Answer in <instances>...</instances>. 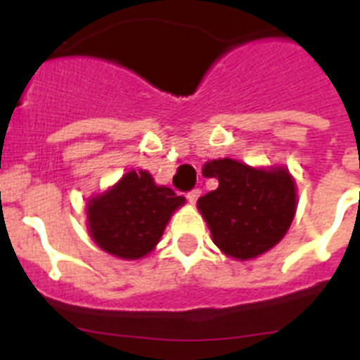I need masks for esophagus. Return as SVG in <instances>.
Masks as SVG:
<instances>
[{
    "label": "esophagus",
    "mask_w": 360,
    "mask_h": 360,
    "mask_svg": "<svg viewBox=\"0 0 360 360\" xmlns=\"http://www.w3.org/2000/svg\"><path fill=\"white\" fill-rule=\"evenodd\" d=\"M200 195H202V191L193 189V191H189V193H187V200H189L191 203H196V200L200 198Z\"/></svg>",
    "instance_id": "1"
}]
</instances>
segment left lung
I'll use <instances>...</instances> for the list:
<instances>
[{
  "mask_svg": "<svg viewBox=\"0 0 360 360\" xmlns=\"http://www.w3.org/2000/svg\"><path fill=\"white\" fill-rule=\"evenodd\" d=\"M218 189L198 198L214 245L234 259H252L287 234L295 214V182L285 167L256 169L232 158L203 165Z\"/></svg>",
  "mask_w": 360,
  "mask_h": 360,
  "instance_id": "obj_1",
  "label": "left lung"
}]
</instances>
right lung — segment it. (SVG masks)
I'll return each mask as SVG.
<instances>
[{
  "mask_svg": "<svg viewBox=\"0 0 360 360\" xmlns=\"http://www.w3.org/2000/svg\"><path fill=\"white\" fill-rule=\"evenodd\" d=\"M184 202L173 189L157 186L148 171H129L88 202L90 236L120 259H139L157 247L171 214Z\"/></svg>",
  "mask_w": 360,
  "mask_h": 360,
  "instance_id": "right-lung-1",
  "label": "right lung"
}]
</instances>
